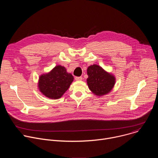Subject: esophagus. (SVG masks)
Returning a JSON list of instances; mask_svg holds the SVG:
<instances>
[{
    "mask_svg": "<svg viewBox=\"0 0 158 158\" xmlns=\"http://www.w3.org/2000/svg\"><path fill=\"white\" fill-rule=\"evenodd\" d=\"M75 79H76V81H81L82 79V77H76Z\"/></svg>",
    "mask_w": 158,
    "mask_h": 158,
    "instance_id": "obj_1",
    "label": "esophagus"
}]
</instances>
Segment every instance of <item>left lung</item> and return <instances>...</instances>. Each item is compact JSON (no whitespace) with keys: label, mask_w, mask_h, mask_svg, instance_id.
<instances>
[{"label":"left lung","mask_w":158,"mask_h":158,"mask_svg":"<svg viewBox=\"0 0 158 158\" xmlns=\"http://www.w3.org/2000/svg\"><path fill=\"white\" fill-rule=\"evenodd\" d=\"M87 73L88 87L96 96H101L107 94L115 84V77L105 71L97 64L90 65L87 69Z\"/></svg>","instance_id":"1"}]
</instances>
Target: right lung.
Here are the masks:
<instances>
[{
    "label": "right lung",
    "mask_w": 158,
    "mask_h": 158,
    "mask_svg": "<svg viewBox=\"0 0 158 158\" xmlns=\"http://www.w3.org/2000/svg\"><path fill=\"white\" fill-rule=\"evenodd\" d=\"M74 77L68 73L64 66H56L49 73L40 76L38 82L39 91L45 96L57 99L69 89Z\"/></svg>",
    "instance_id": "obj_1"
}]
</instances>
